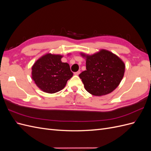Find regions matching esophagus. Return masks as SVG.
<instances>
[{"instance_id": "esophagus-1", "label": "esophagus", "mask_w": 151, "mask_h": 151, "mask_svg": "<svg viewBox=\"0 0 151 151\" xmlns=\"http://www.w3.org/2000/svg\"><path fill=\"white\" fill-rule=\"evenodd\" d=\"M80 73H81V71H80V70H78V71L76 72H74V74L76 75V76H78V75L80 74Z\"/></svg>"}]
</instances>
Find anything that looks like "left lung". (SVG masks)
Returning a JSON list of instances; mask_svg holds the SVG:
<instances>
[{
  "label": "left lung",
  "mask_w": 151,
  "mask_h": 151,
  "mask_svg": "<svg viewBox=\"0 0 151 151\" xmlns=\"http://www.w3.org/2000/svg\"><path fill=\"white\" fill-rule=\"evenodd\" d=\"M86 58V70L79 77L85 89L94 96L106 95L115 90L122 81L125 65L120 58L106 50L101 49L93 55L81 53Z\"/></svg>",
  "instance_id": "obj_1"
}]
</instances>
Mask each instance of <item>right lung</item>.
Here are the masks:
<instances>
[{
	"mask_svg": "<svg viewBox=\"0 0 151 151\" xmlns=\"http://www.w3.org/2000/svg\"><path fill=\"white\" fill-rule=\"evenodd\" d=\"M62 57L60 55L47 53L32 66V79L43 92H58L65 88L67 81L72 77L69 65L61 61Z\"/></svg>",
	"mask_w": 151,
	"mask_h": 151,
	"instance_id": "add662e5",
	"label": "right lung"
}]
</instances>
